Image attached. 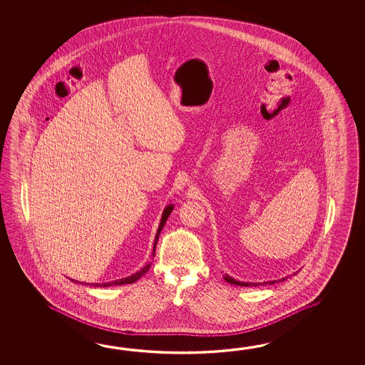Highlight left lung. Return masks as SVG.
Here are the masks:
<instances>
[{
    "label": "left lung",
    "instance_id": "1",
    "mask_svg": "<svg viewBox=\"0 0 365 365\" xmlns=\"http://www.w3.org/2000/svg\"><path fill=\"white\" fill-rule=\"evenodd\" d=\"M286 278H283V279H279V282L282 280H284ZM225 282H228V283H231V284H236V286H240V287H257V286H261V284H274V283H277L278 280H272V282H264V283H249V282H240V280H235L232 277H230L228 274H225Z\"/></svg>",
    "mask_w": 365,
    "mask_h": 365
}]
</instances>
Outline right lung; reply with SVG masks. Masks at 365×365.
Returning <instances> with one entry per match:
<instances>
[{"label": "right lung", "instance_id": "1", "mask_svg": "<svg viewBox=\"0 0 365 365\" xmlns=\"http://www.w3.org/2000/svg\"><path fill=\"white\" fill-rule=\"evenodd\" d=\"M172 210H173V205H168L163 211V215H162V219H160V225H159V228H158V232H156L155 236V242H154V250H153V256L155 255V248H156V242H158V239H159V235L162 232V230H163L164 225H165V222H167V219L168 217L171 215ZM150 266L151 264H146L142 270L140 272H135V274H133L130 277H128V278H124V279H118L115 280V282H109V283H101V284H93V286H96V287H108V286H120V284H129V283H134L135 280L140 279L142 275H145L146 272H148V269H150ZM71 282H76L78 283V280L71 279Z\"/></svg>", "mask_w": 365, "mask_h": 365}]
</instances>
